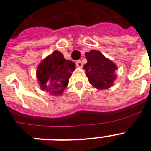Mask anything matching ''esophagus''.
<instances>
[{
	"instance_id": "obj_1",
	"label": "esophagus",
	"mask_w": 151,
	"mask_h": 151,
	"mask_svg": "<svg viewBox=\"0 0 151 151\" xmlns=\"http://www.w3.org/2000/svg\"><path fill=\"white\" fill-rule=\"evenodd\" d=\"M76 66L78 68H83V63H82V61L80 60L76 61Z\"/></svg>"
}]
</instances>
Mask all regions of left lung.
I'll return each instance as SVG.
<instances>
[{
  "label": "left lung",
  "instance_id": "8db88e82",
  "mask_svg": "<svg viewBox=\"0 0 151 151\" xmlns=\"http://www.w3.org/2000/svg\"><path fill=\"white\" fill-rule=\"evenodd\" d=\"M85 56L87 63L83 69H85L89 83L98 90H106L114 85L117 79L116 65L99 50H90L86 53Z\"/></svg>",
  "mask_w": 151,
  "mask_h": 151
}]
</instances>
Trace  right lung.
Returning <instances> with one entry per match:
<instances>
[{"instance_id":"add662e5","label":"right lung","mask_w":151,"mask_h":151,"mask_svg":"<svg viewBox=\"0 0 151 151\" xmlns=\"http://www.w3.org/2000/svg\"><path fill=\"white\" fill-rule=\"evenodd\" d=\"M75 69L73 61L66 60L60 51L55 50L37 66V78L40 89L54 96L62 94Z\"/></svg>"}]
</instances>
